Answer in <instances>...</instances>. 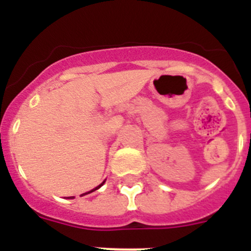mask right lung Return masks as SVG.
<instances>
[{
	"label": "right lung",
	"instance_id": "obj_1",
	"mask_svg": "<svg viewBox=\"0 0 251 251\" xmlns=\"http://www.w3.org/2000/svg\"><path fill=\"white\" fill-rule=\"evenodd\" d=\"M103 183H104V182H103ZM103 183H101V185H103ZM101 185H99V186H98V187H95V188H94V190H92V191H89V192H86V194H90V192L95 191V190H98V188H99V187H100V186H101ZM86 194H84V195H86Z\"/></svg>",
	"mask_w": 251,
	"mask_h": 251
}]
</instances>
